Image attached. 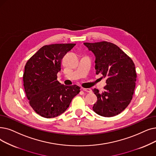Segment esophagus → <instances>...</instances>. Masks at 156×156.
Instances as JSON below:
<instances>
[{
	"label": "esophagus",
	"mask_w": 156,
	"mask_h": 156,
	"mask_svg": "<svg viewBox=\"0 0 156 156\" xmlns=\"http://www.w3.org/2000/svg\"><path fill=\"white\" fill-rule=\"evenodd\" d=\"M83 90L85 92H89V93H90L92 92V90L90 89H83Z\"/></svg>",
	"instance_id": "obj_1"
}]
</instances>
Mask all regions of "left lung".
Here are the masks:
<instances>
[{"label": "left lung", "mask_w": 156, "mask_h": 156, "mask_svg": "<svg viewBox=\"0 0 156 156\" xmlns=\"http://www.w3.org/2000/svg\"><path fill=\"white\" fill-rule=\"evenodd\" d=\"M96 57V74L106 78L105 90L94 89L98 101L93 110L101 116L110 117L124 111L130 103L135 89L136 73L131 58L119 47L110 42L84 43Z\"/></svg>", "instance_id": "8db88e82"}]
</instances>
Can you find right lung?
Returning a JSON list of instances; mask_svg holds the SVG:
<instances>
[{
	"mask_svg": "<svg viewBox=\"0 0 156 156\" xmlns=\"http://www.w3.org/2000/svg\"><path fill=\"white\" fill-rule=\"evenodd\" d=\"M76 44H53L41 48L26 63L23 86L29 104L37 114L53 118L64 113L80 92L76 85L66 86L57 80L61 60Z\"/></svg>",
	"mask_w": 156,
	"mask_h": 156,
	"instance_id": "1",
	"label": "right lung"
}]
</instances>
